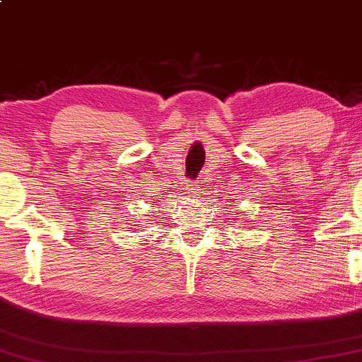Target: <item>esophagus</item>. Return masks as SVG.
<instances>
[{"instance_id": "obj_1", "label": "esophagus", "mask_w": 362, "mask_h": 362, "mask_svg": "<svg viewBox=\"0 0 362 362\" xmlns=\"http://www.w3.org/2000/svg\"><path fill=\"white\" fill-rule=\"evenodd\" d=\"M187 192L189 193V196H192V198H194V196H198L201 193L199 182H188L187 183Z\"/></svg>"}]
</instances>
